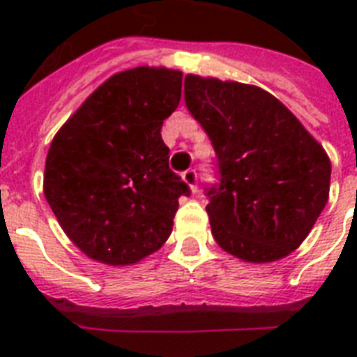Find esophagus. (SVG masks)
I'll return each instance as SVG.
<instances>
[{
	"instance_id": "34e87169",
	"label": "esophagus",
	"mask_w": 357,
	"mask_h": 357,
	"mask_svg": "<svg viewBox=\"0 0 357 357\" xmlns=\"http://www.w3.org/2000/svg\"><path fill=\"white\" fill-rule=\"evenodd\" d=\"M181 178H183L185 183L189 185V189L192 190V192H196V189H198V187H196V170H192V168H190V170H185V172L181 174Z\"/></svg>"
}]
</instances>
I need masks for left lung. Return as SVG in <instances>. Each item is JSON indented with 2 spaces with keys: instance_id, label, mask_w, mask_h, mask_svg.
Returning <instances> with one entry per match:
<instances>
[{
  "instance_id": "1",
  "label": "left lung",
  "mask_w": 357,
  "mask_h": 357,
  "mask_svg": "<svg viewBox=\"0 0 357 357\" xmlns=\"http://www.w3.org/2000/svg\"><path fill=\"white\" fill-rule=\"evenodd\" d=\"M185 103L217 153L207 189L218 246L246 263L283 259L304 243L330 196V157L271 92L185 75Z\"/></svg>"
}]
</instances>
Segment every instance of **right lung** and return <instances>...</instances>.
<instances>
[{
  "label": "right lung",
  "mask_w": 357,
  "mask_h": 357,
  "mask_svg": "<svg viewBox=\"0 0 357 357\" xmlns=\"http://www.w3.org/2000/svg\"><path fill=\"white\" fill-rule=\"evenodd\" d=\"M179 70L137 66L111 75L53 137L44 196L91 259L139 263L170 237L189 185L168 168L162 120L181 100Z\"/></svg>",
  "instance_id": "1"
}]
</instances>
